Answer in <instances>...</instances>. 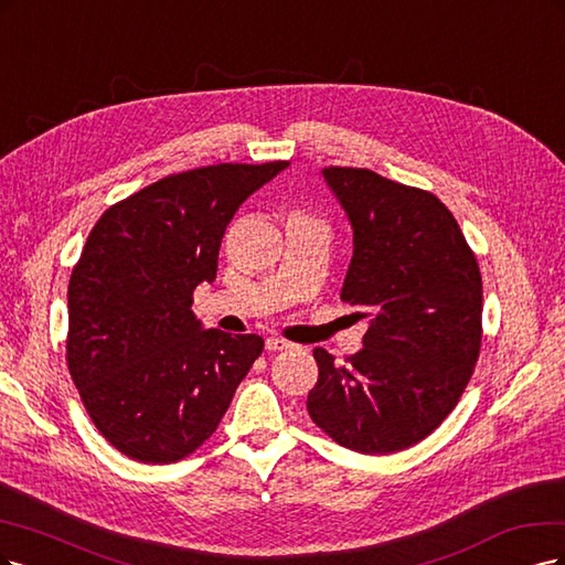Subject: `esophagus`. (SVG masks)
Here are the masks:
<instances>
[{"mask_svg":"<svg viewBox=\"0 0 565 565\" xmlns=\"http://www.w3.org/2000/svg\"><path fill=\"white\" fill-rule=\"evenodd\" d=\"M265 348H267V352H286V350L294 348V344L286 342V340H281V338H267Z\"/></svg>","mask_w":565,"mask_h":565,"instance_id":"34e87169","label":"esophagus"}]
</instances>
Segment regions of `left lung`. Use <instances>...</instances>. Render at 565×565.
<instances>
[{
	"instance_id": "obj_1",
	"label": "left lung",
	"mask_w": 565,
	"mask_h": 565,
	"mask_svg": "<svg viewBox=\"0 0 565 565\" xmlns=\"http://www.w3.org/2000/svg\"><path fill=\"white\" fill-rule=\"evenodd\" d=\"M323 178L354 230L340 300L371 326L342 366L315 350L307 413L335 444L387 455L458 406L481 352V271L439 196L369 169L326 167Z\"/></svg>"
}]
</instances>
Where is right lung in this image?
<instances>
[{"mask_svg": "<svg viewBox=\"0 0 565 565\" xmlns=\"http://www.w3.org/2000/svg\"><path fill=\"white\" fill-rule=\"evenodd\" d=\"M288 167L213 163L121 199L90 230L67 286V369L90 423L126 458L169 465L221 425L263 354L256 333L202 329L192 294L213 281L225 227Z\"/></svg>", "mask_w": 565, "mask_h": 565, "instance_id": "add662e5", "label": "right lung"}]
</instances>
